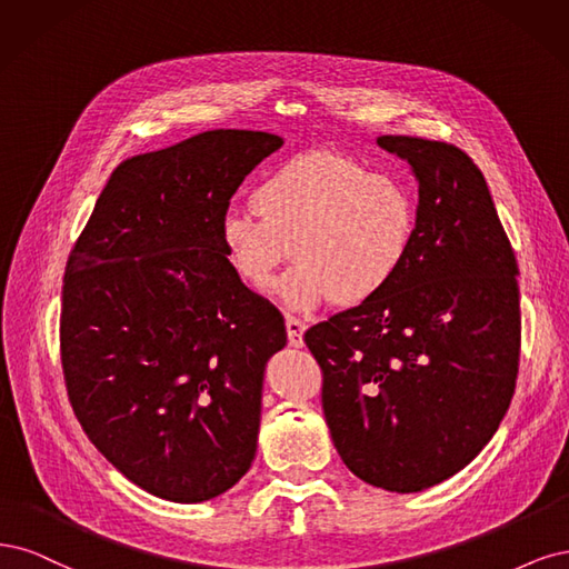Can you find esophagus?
I'll return each mask as SVG.
<instances>
[{
  "instance_id": "obj_1",
  "label": "esophagus",
  "mask_w": 569,
  "mask_h": 569,
  "mask_svg": "<svg viewBox=\"0 0 569 569\" xmlns=\"http://www.w3.org/2000/svg\"><path fill=\"white\" fill-rule=\"evenodd\" d=\"M305 321L302 319H298V317H292V315H286V331H288V342L292 345V347H302L305 345Z\"/></svg>"
}]
</instances>
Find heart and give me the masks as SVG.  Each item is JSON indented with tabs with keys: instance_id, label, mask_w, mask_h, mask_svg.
I'll return each mask as SVG.
<instances>
[{
	"instance_id": "b5f03b06",
	"label": "heart",
	"mask_w": 569,
	"mask_h": 569,
	"mask_svg": "<svg viewBox=\"0 0 569 569\" xmlns=\"http://www.w3.org/2000/svg\"><path fill=\"white\" fill-rule=\"evenodd\" d=\"M250 203L219 222L227 262L262 290L296 258L281 281L296 309L373 300L407 264L418 231V200L405 179L333 151L286 160L252 189Z\"/></svg>"
}]
</instances>
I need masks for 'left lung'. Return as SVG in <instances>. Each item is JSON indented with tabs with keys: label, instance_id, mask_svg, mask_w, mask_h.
<instances>
[{
	"label": "left lung",
	"instance_id": "8db88e82",
	"mask_svg": "<svg viewBox=\"0 0 569 569\" xmlns=\"http://www.w3.org/2000/svg\"><path fill=\"white\" fill-rule=\"evenodd\" d=\"M411 162L418 231L373 300L311 326L333 445L359 480L420 491L478 456L520 363L518 260L485 174L453 143L378 137Z\"/></svg>",
	"mask_w": 569,
	"mask_h": 569
}]
</instances>
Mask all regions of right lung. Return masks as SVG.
<instances>
[{
    "instance_id": "right-lung-1",
    "label": "right lung",
    "mask_w": 569,
    "mask_h": 569,
    "mask_svg": "<svg viewBox=\"0 0 569 569\" xmlns=\"http://www.w3.org/2000/svg\"><path fill=\"white\" fill-rule=\"evenodd\" d=\"M281 146L212 130L127 158L70 250L59 328L70 407L91 445L160 499L219 497L258 449L264 363L286 326L229 267L219 222Z\"/></svg>"
}]
</instances>
